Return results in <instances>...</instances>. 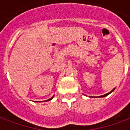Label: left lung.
Masks as SVG:
<instances>
[{
  "instance_id": "obj_1",
  "label": "left lung",
  "mask_w": 130,
  "mask_h": 130,
  "mask_svg": "<svg viewBox=\"0 0 130 130\" xmlns=\"http://www.w3.org/2000/svg\"><path fill=\"white\" fill-rule=\"evenodd\" d=\"M114 89H115V88H113V90H112L111 91H110V92H109V93H106V94H105V95H103L99 96V98H104V97H106V96H107V95H109V94H110V93H112V92H113V90H114ZM95 98H98V97H95Z\"/></svg>"
}]
</instances>
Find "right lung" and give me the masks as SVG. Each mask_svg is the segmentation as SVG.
I'll use <instances>...</instances> for the list:
<instances>
[{"label":"right lung","instance_id":"obj_1","mask_svg":"<svg viewBox=\"0 0 130 130\" xmlns=\"http://www.w3.org/2000/svg\"><path fill=\"white\" fill-rule=\"evenodd\" d=\"M52 98H53V97H52V98H50V99H48V100H46V101H49V100H51V99H52Z\"/></svg>","mask_w":130,"mask_h":130}]
</instances>
